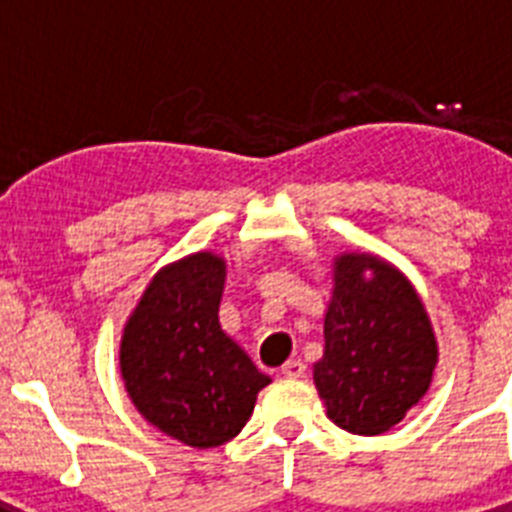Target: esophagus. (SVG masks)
<instances>
[{
	"label": "esophagus",
	"mask_w": 512,
	"mask_h": 512,
	"mask_svg": "<svg viewBox=\"0 0 512 512\" xmlns=\"http://www.w3.org/2000/svg\"><path fill=\"white\" fill-rule=\"evenodd\" d=\"M282 374L287 379H302L305 377V364L300 359H289L287 364L282 366Z\"/></svg>",
	"instance_id": "obj_1"
}]
</instances>
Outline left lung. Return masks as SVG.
<instances>
[{"mask_svg":"<svg viewBox=\"0 0 512 512\" xmlns=\"http://www.w3.org/2000/svg\"><path fill=\"white\" fill-rule=\"evenodd\" d=\"M323 359L312 379L328 418L356 436H379L425 397L438 341L423 300L395 264L374 253L333 259Z\"/></svg>","mask_w":512,"mask_h":512,"instance_id":"left-lung-1","label":"left lung"}]
</instances>
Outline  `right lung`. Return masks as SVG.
I'll use <instances>...</instances> for the list:
<instances>
[{
  "label": "right lung",
  "instance_id": "obj_1",
  "mask_svg": "<svg viewBox=\"0 0 512 512\" xmlns=\"http://www.w3.org/2000/svg\"><path fill=\"white\" fill-rule=\"evenodd\" d=\"M228 264L197 251L158 269L120 338L125 392L153 428L192 449L241 433L271 377L220 325Z\"/></svg>",
  "mask_w": 512,
  "mask_h": 512
}]
</instances>
